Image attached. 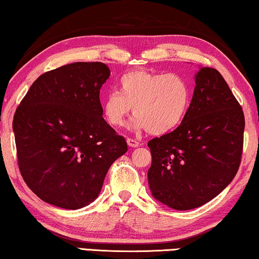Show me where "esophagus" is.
Instances as JSON below:
<instances>
[{"mask_svg":"<svg viewBox=\"0 0 259 259\" xmlns=\"http://www.w3.org/2000/svg\"><path fill=\"white\" fill-rule=\"evenodd\" d=\"M127 144H128L130 147H138V146L140 145L139 144V141H137L136 139H130V138L127 139Z\"/></svg>","mask_w":259,"mask_h":259,"instance_id":"obj_1","label":"esophagus"}]
</instances>
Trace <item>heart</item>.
Listing matches in <instances>:
<instances>
[{
  "label": "heart",
  "instance_id": "obj_1",
  "mask_svg": "<svg viewBox=\"0 0 259 259\" xmlns=\"http://www.w3.org/2000/svg\"><path fill=\"white\" fill-rule=\"evenodd\" d=\"M192 97V86L180 74L136 70L120 78L119 93L106 96L103 113L108 125L120 128L133 108L137 128L161 136L181 125Z\"/></svg>",
  "mask_w": 259,
  "mask_h": 259
}]
</instances>
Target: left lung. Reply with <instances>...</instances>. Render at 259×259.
Returning <instances> with one entry per match:
<instances>
[{
  "mask_svg": "<svg viewBox=\"0 0 259 259\" xmlns=\"http://www.w3.org/2000/svg\"><path fill=\"white\" fill-rule=\"evenodd\" d=\"M188 113L174 131L148 141V183L156 200L176 210L207 203L241 164L244 113L219 71L202 67Z\"/></svg>",
  "mask_w": 259,
  "mask_h": 259,
  "instance_id": "obj_1",
  "label": "left lung"
}]
</instances>
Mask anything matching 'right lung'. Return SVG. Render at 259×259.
I'll return each mask as SVG.
<instances>
[{
	"label": "right lung",
	"instance_id": "1",
	"mask_svg": "<svg viewBox=\"0 0 259 259\" xmlns=\"http://www.w3.org/2000/svg\"><path fill=\"white\" fill-rule=\"evenodd\" d=\"M110 74L100 62L63 65L37 78L16 108L18 168L47 203L88 205L99 195L111 164L128 149L103 118L99 93Z\"/></svg>",
	"mask_w": 259,
	"mask_h": 259
}]
</instances>
